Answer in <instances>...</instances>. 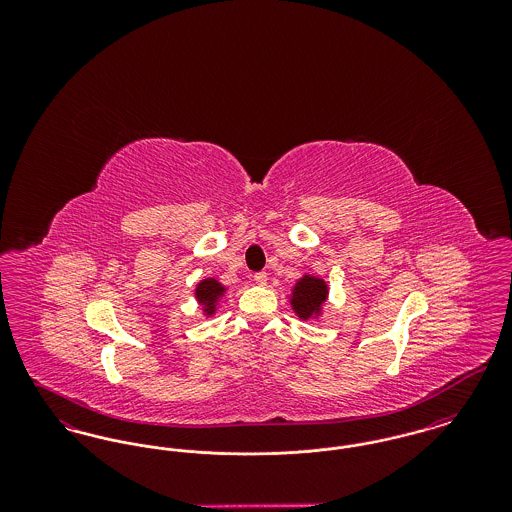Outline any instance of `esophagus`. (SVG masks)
Here are the masks:
<instances>
[{
  "label": "esophagus",
  "instance_id": "esophagus-1",
  "mask_svg": "<svg viewBox=\"0 0 512 512\" xmlns=\"http://www.w3.org/2000/svg\"><path fill=\"white\" fill-rule=\"evenodd\" d=\"M253 280H255L257 286H265L268 280L267 272H257V274L253 276Z\"/></svg>",
  "mask_w": 512,
  "mask_h": 512
}]
</instances>
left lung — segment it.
Returning <instances> with one entry per match:
<instances>
[{
  "label": "left lung",
  "instance_id": "1",
  "mask_svg": "<svg viewBox=\"0 0 512 512\" xmlns=\"http://www.w3.org/2000/svg\"><path fill=\"white\" fill-rule=\"evenodd\" d=\"M328 284L315 274L305 272L301 278L295 280L288 301L292 305L295 317L301 320H317L324 313V305L328 301Z\"/></svg>",
  "mask_w": 512,
  "mask_h": 512
}]
</instances>
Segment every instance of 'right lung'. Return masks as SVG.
Instances as JSON below:
<instances>
[{
	"mask_svg": "<svg viewBox=\"0 0 512 512\" xmlns=\"http://www.w3.org/2000/svg\"><path fill=\"white\" fill-rule=\"evenodd\" d=\"M226 292H228V288L224 284H220L217 278L209 276V278H203L197 282L194 292L195 301L201 307L203 317L211 318L219 311L220 303L226 297Z\"/></svg>",
	"mask_w": 512,
	"mask_h": 512,
	"instance_id": "right-lung-1",
	"label": "right lung"
}]
</instances>
